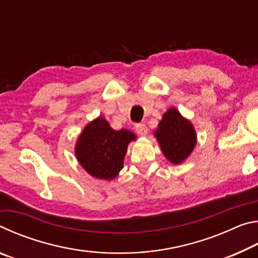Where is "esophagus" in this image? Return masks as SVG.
<instances>
[{
  "label": "esophagus",
  "instance_id": "esophagus-1",
  "mask_svg": "<svg viewBox=\"0 0 258 258\" xmlns=\"http://www.w3.org/2000/svg\"><path fill=\"white\" fill-rule=\"evenodd\" d=\"M135 131H137V133L139 135H141V137H145V135H147L148 133V128L146 124H137L135 125Z\"/></svg>",
  "mask_w": 258,
  "mask_h": 258
}]
</instances>
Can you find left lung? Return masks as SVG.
I'll return each mask as SVG.
<instances>
[{
	"instance_id": "1",
	"label": "left lung",
	"mask_w": 258,
	"mask_h": 258,
	"mask_svg": "<svg viewBox=\"0 0 258 258\" xmlns=\"http://www.w3.org/2000/svg\"><path fill=\"white\" fill-rule=\"evenodd\" d=\"M154 135L166 159L174 165L182 164L197 143L195 126L174 107L164 113Z\"/></svg>"
}]
</instances>
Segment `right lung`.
Segmentation results:
<instances>
[{"mask_svg": "<svg viewBox=\"0 0 258 258\" xmlns=\"http://www.w3.org/2000/svg\"><path fill=\"white\" fill-rule=\"evenodd\" d=\"M137 135L128 130H113L109 121L99 116L90 121L75 145L76 159L85 172L100 180H113L124 166L130 142Z\"/></svg>", "mask_w": 258, "mask_h": 258, "instance_id": "1", "label": "right lung"}]
</instances>
